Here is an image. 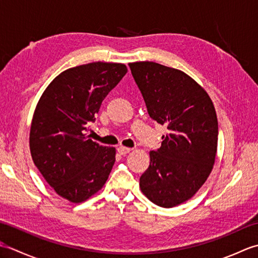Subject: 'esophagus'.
Listing matches in <instances>:
<instances>
[{
    "instance_id": "obj_1",
    "label": "esophagus",
    "mask_w": 258,
    "mask_h": 258,
    "mask_svg": "<svg viewBox=\"0 0 258 258\" xmlns=\"http://www.w3.org/2000/svg\"><path fill=\"white\" fill-rule=\"evenodd\" d=\"M132 151L131 149H128V147H124V146H119L118 149H117V152L119 153L120 155H126V154H128V153Z\"/></svg>"
}]
</instances>
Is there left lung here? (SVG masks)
<instances>
[{
	"label": "left lung",
	"mask_w": 258,
	"mask_h": 258,
	"mask_svg": "<svg viewBox=\"0 0 258 258\" xmlns=\"http://www.w3.org/2000/svg\"><path fill=\"white\" fill-rule=\"evenodd\" d=\"M147 112L167 134L150 152L140 177L143 194L161 207L193 197L211 174L217 151L218 123L211 97L184 72L154 62L130 63Z\"/></svg>",
	"instance_id": "left-lung-1"
}]
</instances>
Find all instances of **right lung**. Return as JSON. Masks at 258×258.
Listing matches in <instances>:
<instances>
[{
    "label": "right lung",
    "instance_id": "obj_1",
    "mask_svg": "<svg viewBox=\"0 0 258 258\" xmlns=\"http://www.w3.org/2000/svg\"><path fill=\"white\" fill-rule=\"evenodd\" d=\"M127 68L94 62L64 71L43 93L33 115L30 150L35 166L63 199L82 203L100 190L115 163L114 147L85 132Z\"/></svg>",
    "mask_w": 258,
    "mask_h": 258
}]
</instances>
